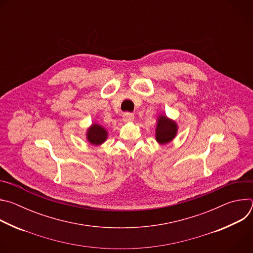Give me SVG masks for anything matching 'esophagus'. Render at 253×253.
Instances as JSON below:
<instances>
[{
	"label": "esophagus",
	"instance_id": "34e87169",
	"mask_svg": "<svg viewBox=\"0 0 253 253\" xmlns=\"http://www.w3.org/2000/svg\"><path fill=\"white\" fill-rule=\"evenodd\" d=\"M122 117H123L124 122H130V121L134 120V115L132 113H124Z\"/></svg>",
	"mask_w": 253,
	"mask_h": 253
}]
</instances>
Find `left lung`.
<instances>
[{"label": "left lung", "mask_w": 253, "mask_h": 253, "mask_svg": "<svg viewBox=\"0 0 253 253\" xmlns=\"http://www.w3.org/2000/svg\"><path fill=\"white\" fill-rule=\"evenodd\" d=\"M177 131L178 125L174 120L168 118L166 115H160L157 118L155 137L159 144L163 145L171 142L175 138Z\"/></svg>", "instance_id": "8db88e82"}]
</instances>
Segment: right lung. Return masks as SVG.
I'll return each mask as SVG.
<instances>
[{
    "label": "right lung",
    "mask_w": 253,
    "mask_h": 253,
    "mask_svg": "<svg viewBox=\"0 0 253 253\" xmlns=\"http://www.w3.org/2000/svg\"><path fill=\"white\" fill-rule=\"evenodd\" d=\"M107 137H108L107 130L103 126L97 123L92 124L87 129V132H86L87 141L95 146H99L101 144H103L107 140Z\"/></svg>",
    "instance_id": "add662e5"
}]
</instances>
